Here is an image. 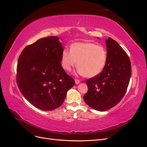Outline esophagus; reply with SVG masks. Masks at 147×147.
Masks as SVG:
<instances>
[{"mask_svg":"<svg viewBox=\"0 0 147 147\" xmlns=\"http://www.w3.org/2000/svg\"><path fill=\"white\" fill-rule=\"evenodd\" d=\"M75 82H76V84H78L80 83V80H79V79H75Z\"/></svg>","mask_w":147,"mask_h":147,"instance_id":"1","label":"esophagus"}]
</instances>
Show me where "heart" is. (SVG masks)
Listing matches in <instances>:
<instances>
[{"instance_id": "1", "label": "heart", "mask_w": 147, "mask_h": 147, "mask_svg": "<svg viewBox=\"0 0 147 147\" xmlns=\"http://www.w3.org/2000/svg\"><path fill=\"white\" fill-rule=\"evenodd\" d=\"M107 61V50L102 45L79 42L71 45L70 51L65 49L61 54V66L69 71L77 65L78 72L89 78L102 72Z\"/></svg>"}]
</instances>
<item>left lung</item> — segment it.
<instances>
[{"label":"left lung","mask_w":147,"mask_h":147,"mask_svg":"<svg viewBox=\"0 0 147 147\" xmlns=\"http://www.w3.org/2000/svg\"><path fill=\"white\" fill-rule=\"evenodd\" d=\"M107 61L97 76L86 81L85 102L100 111L109 110L123 98L131 76V64L124 49L111 37L106 40Z\"/></svg>","instance_id":"left-lung-1"}]
</instances>
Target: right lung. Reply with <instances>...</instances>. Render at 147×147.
<instances>
[{
    "instance_id": "add662e5",
    "label": "right lung",
    "mask_w": 147,
    "mask_h": 147,
    "mask_svg": "<svg viewBox=\"0 0 147 147\" xmlns=\"http://www.w3.org/2000/svg\"><path fill=\"white\" fill-rule=\"evenodd\" d=\"M61 40V39H60ZM60 38H42L25 47L18 58L16 83L36 108L50 111L60 107L75 81L61 65L63 47Z\"/></svg>"
}]
</instances>
